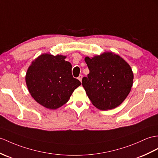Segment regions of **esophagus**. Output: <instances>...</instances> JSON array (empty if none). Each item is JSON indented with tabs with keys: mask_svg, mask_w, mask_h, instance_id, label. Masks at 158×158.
<instances>
[{
	"mask_svg": "<svg viewBox=\"0 0 158 158\" xmlns=\"http://www.w3.org/2000/svg\"><path fill=\"white\" fill-rule=\"evenodd\" d=\"M78 79L80 80V82H82V75H80L78 77Z\"/></svg>",
	"mask_w": 158,
	"mask_h": 158,
	"instance_id": "34e87169",
	"label": "esophagus"
}]
</instances>
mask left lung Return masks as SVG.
<instances>
[{"label":"left lung","instance_id":"8db88e82","mask_svg":"<svg viewBox=\"0 0 158 158\" xmlns=\"http://www.w3.org/2000/svg\"><path fill=\"white\" fill-rule=\"evenodd\" d=\"M84 61L90 73L82 78V84L92 105L102 110L118 106L133 86V72L129 64L110 52L86 56Z\"/></svg>","mask_w":158,"mask_h":158}]
</instances>
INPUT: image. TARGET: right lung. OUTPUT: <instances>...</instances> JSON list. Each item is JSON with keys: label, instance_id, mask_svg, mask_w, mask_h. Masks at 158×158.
Returning a JSON list of instances; mask_svg holds the SVG:
<instances>
[{"label": "right lung", "instance_id": "1", "mask_svg": "<svg viewBox=\"0 0 158 158\" xmlns=\"http://www.w3.org/2000/svg\"><path fill=\"white\" fill-rule=\"evenodd\" d=\"M66 56L43 53L35 59L25 75L31 96L45 108L55 110L65 105L81 85L73 78L72 65Z\"/></svg>", "mask_w": 158, "mask_h": 158}]
</instances>
